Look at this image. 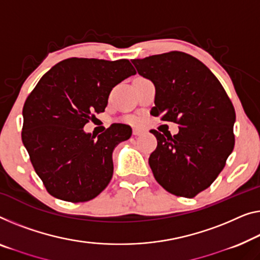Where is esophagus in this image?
Wrapping results in <instances>:
<instances>
[{
	"label": "esophagus",
	"instance_id": "obj_1",
	"mask_svg": "<svg viewBox=\"0 0 260 260\" xmlns=\"http://www.w3.org/2000/svg\"><path fill=\"white\" fill-rule=\"evenodd\" d=\"M142 129H140V128H133V134L134 135H140L141 133H142Z\"/></svg>",
	"mask_w": 260,
	"mask_h": 260
}]
</instances>
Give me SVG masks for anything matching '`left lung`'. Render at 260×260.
<instances>
[{"label": "left lung", "mask_w": 260, "mask_h": 260, "mask_svg": "<svg viewBox=\"0 0 260 260\" xmlns=\"http://www.w3.org/2000/svg\"><path fill=\"white\" fill-rule=\"evenodd\" d=\"M132 63L155 86L150 114L179 125L174 137L152 131L157 147L148 162L155 180L174 195L191 199L210 187L234 150V105L214 73L188 53Z\"/></svg>", "instance_id": "8db88e82"}]
</instances>
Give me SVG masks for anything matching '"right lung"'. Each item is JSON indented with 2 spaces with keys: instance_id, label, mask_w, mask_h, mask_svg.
I'll return each mask as SVG.
<instances>
[{
  "instance_id": "1",
  "label": "right lung",
  "mask_w": 260,
  "mask_h": 260,
  "mask_svg": "<svg viewBox=\"0 0 260 260\" xmlns=\"http://www.w3.org/2000/svg\"><path fill=\"white\" fill-rule=\"evenodd\" d=\"M133 75L127 59L69 58L50 69L26 98L22 141L53 197L86 202L110 183L112 153L132 128L113 123L96 137L84 126L93 113L105 111L112 88Z\"/></svg>"
}]
</instances>
